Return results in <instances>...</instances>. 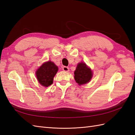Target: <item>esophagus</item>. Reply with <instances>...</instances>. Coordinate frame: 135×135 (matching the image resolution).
<instances>
[{
	"label": "esophagus",
	"mask_w": 135,
	"mask_h": 135,
	"mask_svg": "<svg viewBox=\"0 0 135 135\" xmlns=\"http://www.w3.org/2000/svg\"><path fill=\"white\" fill-rule=\"evenodd\" d=\"M62 70L64 71H66V72H68L69 71V68L67 66H63L62 67Z\"/></svg>",
	"instance_id": "1"
}]
</instances>
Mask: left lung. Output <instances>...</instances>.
I'll list each match as a JSON object with an SVG mask.
<instances>
[{
    "label": "left lung",
    "mask_w": 135,
    "mask_h": 135,
    "mask_svg": "<svg viewBox=\"0 0 135 135\" xmlns=\"http://www.w3.org/2000/svg\"><path fill=\"white\" fill-rule=\"evenodd\" d=\"M92 76V72L91 69L83 62L79 63L77 65L74 71V78L76 82L79 85L86 84L90 81Z\"/></svg>",
    "instance_id": "obj_1"
}]
</instances>
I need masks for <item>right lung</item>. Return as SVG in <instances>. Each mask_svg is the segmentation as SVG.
Returning <instances> with one entry per match:
<instances>
[{
	"instance_id": "right-lung-1",
	"label": "right lung",
	"mask_w": 135,
	"mask_h": 135,
	"mask_svg": "<svg viewBox=\"0 0 135 135\" xmlns=\"http://www.w3.org/2000/svg\"><path fill=\"white\" fill-rule=\"evenodd\" d=\"M58 71V68L51 61L45 62L36 71V75L39 83L44 87L53 83L54 78Z\"/></svg>"
}]
</instances>
